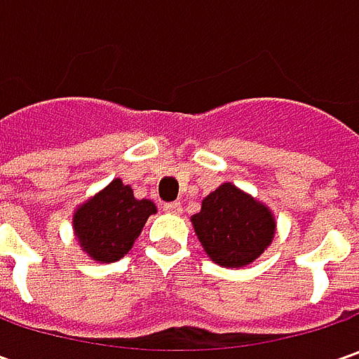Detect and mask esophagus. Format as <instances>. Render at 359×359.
Returning a JSON list of instances; mask_svg holds the SVG:
<instances>
[{
  "label": "esophagus",
  "instance_id": "esophagus-1",
  "mask_svg": "<svg viewBox=\"0 0 359 359\" xmlns=\"http://www.w3.org/2000/svg\"><path fill=\"white\" fill-rule=\"evenodd\" d=\"M163 212H165V214L180 215L182 212H184V208H182L177 201H172V203H163Z\"/></svg>",
  "mask_w": 359,
  "mask_h": 359
}]
</instances>
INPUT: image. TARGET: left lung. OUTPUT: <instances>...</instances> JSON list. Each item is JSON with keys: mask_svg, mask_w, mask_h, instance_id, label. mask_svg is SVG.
Segmentation results:
<instances>
[{"mask_svg": "<svg viewBox=\"0 0 359 359\" xmlns=\"http://www.w3.org/2000/svg\"><path fill=\"white\" fill-rule=\"evenodd\" d=\"M191 226L208 257L222 268H245L276 236V217L266 203L226 182L201 200Z\"/></svg>", "mask_w": 359, "mask_h": 359, "instance_id": "1", "label": "left lung"}]
</instances>
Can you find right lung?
Wrapping results in <instances>:
<instances>
[{"instance_id": "1", "label": "right lung", "mask_w": 359, "mask_h": 359, "mask_svg": "<svg viewBox=\"0 0 359 359\" xmlns=\"http://www.w3.org/2000/svg\"><path fill=\"white\" fill-rule=\"evenodd\" d=\"M158 208L151 200H135L133 189L119 177L77 205L74 233L79 248L100 264L118 262L133 248L147 217Z\"/></svg>"}]
</instances>
